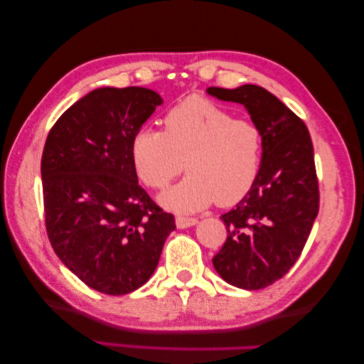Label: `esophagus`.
Masks as SVG:
<instances>
[{
  "label": "esophagus",
  "instance_id": "esophagus-1",
  "mask_svg": "<svg viewBox=\"0 0 364 364\" xmlns=\"http://www.w3.org/2000/svg\"><path fill=\"white\" fill-rule=\"evenodd\" d=\"M198 223V219L195 218H183V216H177L176 218V225L178 229H187L190 225H195Z\"/></svg>",
  "mask_w": 364,
  "mask_h": 364
}]
</instances>
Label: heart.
<instances>
[{"label":"heart","mask_w":364,"mask_h":364,"mask_svg":"<svg viewBox=\"0 0 364 364\" xmlns=\"http://www.w3.org/2000/svg\"><path fill=\"white\" fill-rule=\"evenodd\" d=\"M261 156V129L201 97L171 108L164 132L143 129L132 141L135 171L150 188L168 187L186 161L188 176L159 196L161 205L176 213L203 210L214 201L235 205L252 190Z\"/></svg>","instance_id":"obj_1"}]
</instances>
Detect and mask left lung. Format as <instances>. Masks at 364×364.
Here are the masks:
<instances>
[{
  "label": "left lung",
  "mask_w": 364,
  "mask_h": 364,
  "mask_svg": "<svg viewBox=\"0 0 364 364\" xmlns=\"http://www.w3.org/2000/svg\"><path fill=\"white\" fill-rule=\"evenodd\" d=\"M211 97L245 106L263 134L258 177L221 216L228 238L213 258L225 282L259 290L279 281L301 255L319 211L313 143L301 119L263 87H210Z\"/></svg>",
  "instance_id": "obj_1"
}]
</instances>
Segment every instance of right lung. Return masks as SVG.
<instances>
[{
	"label": "right lung",
	"instance_id": "right-lung-1",
	"mask_svg": "<svg viewBox=\"0 0 364 364\" xmlns=\"http://www.w3.org/2000/svg\"><path fill=\"white\" fill-rule=\"evenodd\" d=\"M159 93L143 87H103L58 119L41 156L48 238L69 271L106 295L141 287L176 229L139 186L134 136Z\"/></svg>",
	"mask_w": 364,
	"mask_h": 364
}]
</instances>
